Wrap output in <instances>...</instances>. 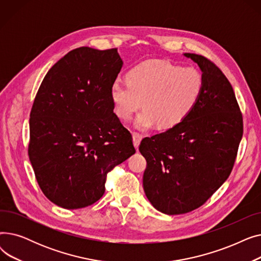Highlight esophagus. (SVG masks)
<instances>
[{"mask_svg":"<svg viewBox=\"0 0 261 261\" xmlns=\"http://www.w3.org/2000/svg\"><path fill=\"white\" fill-rule=\"evenodd\" d=\"M132 135H133V144H134L135 148L138 149L139 145H140V143H141V141L143 139V135L141 133H139V132H133Z\"/></svg>","mask_w":261,"mask_h":261,"instance_id":"1","label":"esophagus"}]
</instances>
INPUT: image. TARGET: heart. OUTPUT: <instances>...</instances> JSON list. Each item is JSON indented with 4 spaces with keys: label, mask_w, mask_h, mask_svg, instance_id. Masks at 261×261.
Here are the masks:
<instances>
[{
    "label": "heart",
    "mask_w": 261,
    "mask_h": 261,
    "mask_svg": "<svg viewBox=\"0 0 261 261\" xmlns=\"http://www.w3.org/2000/svg\"><path fill=\"white\" fill-rule=\"evenodd\" d=\"M128 82L116 80L111 87L115 113L129 120L142 106L136 126L170 129L181 123L198 105L204 87L202 73L165 60H147L133 66Z\"/></svg>",
    "instance_id": "b5f03b06"
}]
</instances>
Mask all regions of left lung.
Instances as JSON below:
<instances>
[{"mask_svg": "<svg viewBox=\"0 0 261 261\" xmlns=\"http://www.w3.org/2000/svg\"><path fill=\"white\" fill-rule=\"evenodd\" d=\"M203 72L201 98L179 125L145 138V194L161 213L182 215L206 202L229 176L243 134V118L228 79L213 61L184 54Z\"/></svg>", "mask_w": 261, "mask_h": 261, "instance_id": "8db88e82", "label": "left lung"}]
</instances>
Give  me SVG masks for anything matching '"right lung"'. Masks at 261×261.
Returning a JSON list of instances; mask_svg holds the SVG:
<instances>
[{"label":"right lung","mask_w":261,"mask_h":261,"mask_svg":"<svg viewBox=\"0 0 261 261\" xmlns=\"http://www.w3.org/2000/svg\"><path fill=\"white\" fill-rule=\"evenodd\" d=\"M117 48L82 46L45 75L30 118L29 156L44 196L67 210L105 194L107 174L135 153L132 135L113 112Z\"/></svg>","instance_id":"obj_1"}]
</instances>
